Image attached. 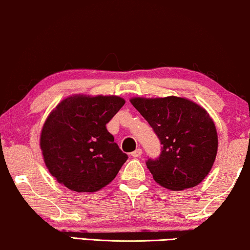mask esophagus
Returning <instances> with one entry per match:
<instances>
[{
	"mask_svg": "<svg viewBox=\"0 0 250 250\" xmlns=\"http://www.w3.org/2000/svg\"><path fill=\"white\" fill-rule=\"evenodd\" d=\"M142 155H143V150L140 149V148H137L135 152L131 153V156L132 157H140Z\"/></svg>",
	"mask_w": 250,
	"mask_h": 250,
	"instance_id": "34e87169",
	"label": "esophagus"
}]
</instances>
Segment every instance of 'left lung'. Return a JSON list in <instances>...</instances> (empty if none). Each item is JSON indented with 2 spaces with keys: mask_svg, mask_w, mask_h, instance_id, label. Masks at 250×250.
<instances>
[{
  "mask_svg": "<svg viewBox=\"0 0 250 250\" xmlns=\"http://www.w3.org/2000/svg\"><path fill=\"white\" fill-rule=\"evenodd\" d=\"M130 102L161 142L160 156L146 162L154 180L174 191L200 184L217 153L216 128L205 108L177 96L133 97Z\"/></svg>",
  "mask_w": 250,
  "mask_h": 250,
  "instance_id": "8db88e82",
  "label": "left lung"
}]
</instances>
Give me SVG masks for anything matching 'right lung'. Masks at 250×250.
<instances>
[{"label":"right lung","mask_w":250,"mask_h":250,"mask_svg":"<svg viewBox=\"0 0 250 250\" xmlns=\"http://www.w3.org/2000/svg\"><path fill=\"white\" fill-rule=\"evenodd\" d=\"M125 103L119 96L73 95L51 112L41 132V149L59 184L94 192L117 177L128 155L114 143L106 124Z\"/></svg>","instance_id":"1"}]
</instances>
